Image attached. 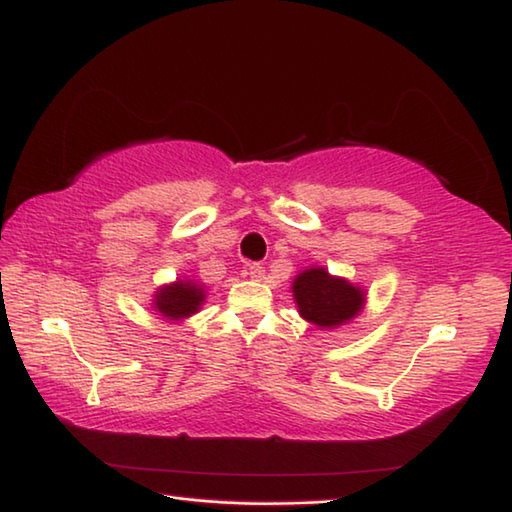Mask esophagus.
<instances>
[{
    "mask_svg": "<svg viewBox=\"0 0 512 512\" xmlns=\"http://www.w3.org/2000/svg\"><path fill=\"white\" fill-rule=\"evenodd\" d=\"M248 275L253 277V280H264V266H259V264H248Z\"/></svg>",
    "mask_w": 512,
    "mask_h": 512,
    "instance_id": "esophagus-1",
    "label": "esophagus"
}]
</instances>
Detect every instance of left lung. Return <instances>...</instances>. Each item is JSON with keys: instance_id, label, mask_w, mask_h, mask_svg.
Listing matches in <instances>:
<instances>
[{"instance_id": "obj_1", "label": "left lung", "mask_w": 512, "mask_h": 512, "mask_svg": "<svg viewBox=\"0 0 512 512\" xmlns=\"http://www.w3.org/2000/svg\"><path fill=\"white\" fill-rule=\"evenodd\" d=\"M297 313L318 329H338L365 309L367 291L324 266H309L291 284Z\"/></svg>"}]
</instances>
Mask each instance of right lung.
Returning a JSON list of instances; mask_svg holds the SVG:
<instances>
[{"label":"right lung","instance_id":"1","mask_svg":"<svg viewBox=\"0 0 512 512\" xmlns=\"http://www.w3.org/2000/svg\"><path fill=\"white\" fill-rule=\"evenodd\" d=\"M206 302V286L190 277H176V282L163 284L154 291L152 309L156 315L170 322H183L190 315L199 313Z\"/></svg>","mask_w":512,"mask_h":512}]
</instances>
